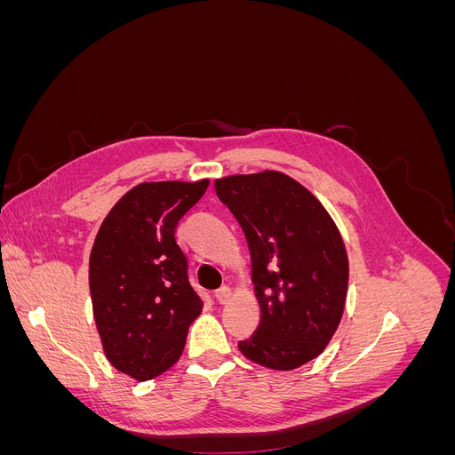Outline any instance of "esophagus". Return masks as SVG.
Instances as JSON below:
<instances>
[{
	"label": "esophagus",
	"mask_w": 455,
	"mask_h": 455,
	"mask_svg": "<svg viewBox=\"0 0 455 455\" xmlns=\"http://www.w3.org/2000/svg\"><path fill=\"white\" fill-rule=\"evenodd\" d=\"M216 299L220 301V304H228V301L233 298V291L229 286H222V288H218L216 291Z\"/></svg>",
	"instance_id": "esophagus-1"
}]
</instances>
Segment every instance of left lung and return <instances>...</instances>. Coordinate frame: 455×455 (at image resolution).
Returning a JSON list of instances; mask_svg holds the SVG:
<instances>
[{
	"label": "left lung",
	"mask_w": 455,
	"mask_h": 455,
	"mask_svg": "<svg viewBox=\"0 0 455 455\" xmlns=\"http://www.w3.org/2000/svg\"><path fill=\"white\" fill-rule=\"evenodd\" d=\"M214 186L249 243L261 309L241 353L273 370L309 363L332 339L346 306L349 264L336 224L311 191L281 172L228 176Z\"/></svg>",
	"instance_id": "left-lung-1"
}]
</instances>
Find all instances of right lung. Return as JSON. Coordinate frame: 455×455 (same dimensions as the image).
<instances>
[{"label": "right lung", "instance_id": "add662e5", "mask_svg": "<svg viewBox=\"0 0 455 455\" xmlns=\"http://www.w3.org/2000/svg\"><path fill=\"white\" fill-rule=\"evenodd\" d=\"M206 188L209 180L136 186L94 239L89 286L96 328L108 361L139 381L180 359L188 328L203 309L176 226Z\"/></svg>", "mask_w": 455, "mask_h": 455}]
</instances>
